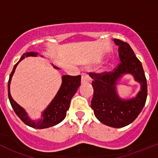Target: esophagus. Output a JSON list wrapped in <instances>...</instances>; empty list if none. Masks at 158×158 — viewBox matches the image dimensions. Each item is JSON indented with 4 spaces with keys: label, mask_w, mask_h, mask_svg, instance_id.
Instances as JSON below:
<instances>
[{
    "label": "esophagus",
    "mask_w": 158,
    "mask_h": 158,
    "mask_svg": "<svg viewBox=\"0 0 158 158\" xmlns=\"http://www.w3.org/2000/svg\"><path fill=\"white\" fill-rule=\"evenodd\" d=\"M90 81V77L86 73H82V83H86V82H89Z\"/></svg>",
    "instance_id": "1"
}]
</instances>
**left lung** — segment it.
Instances as JSON below:
<instances>
[{"label": "left lung", "mask_w": 158, "mask_h": 158, "mask_svg": "<svg viewBox=\"0 0 158 158\" xmlns=\"http://www.w3.org/2000/svg\"><path fill=\"white\" fill-rule=\"evenodd\" d=\"M114 41L119 47L121 62L111 72L89 73L94 89L91 107L102 123L112 128H122L133 122L144 108L148 95L147 79L141 63L130 45L118 39ZM125 73L133 74L142 85L137 96L128 100H121L115 89L117 81Z\"/></svg>", "instance_id": "left-lung-1"}]
</instances>
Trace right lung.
I'll list each match as a JSON object with an SVG mask.
<instances>
[{
    "mask_svg": "<svg viewBox=\"0 0 158 158\" xmlns=\"http://www.w3.org/2000/svg\"><path fill=\"white\" fill-rule=\"evenodd\" d=\"M36 55H37L36 52H33L23 53L21 58L20 59V60L14 66V69L11 72L8 80V98L14 112L20 118V120L23 123L26 124L28 126L31 127V128L41 129L54 126V125L60 123L66 118V111L69 108L71 98L75 95V93H76L81 84V76L80 75L76 76H63L62 77L63 78V82H62V85L60 87V90L57 92L55 98L52 99L50 104L49 105L47 109L43 112L42 118H41L40 120L36 121V122L31 121L28 118L27 114L24 111V109L20 107L11 97L10 92V85L11 78H12L16 67H17V64L20 63V61L23 60L25 57L34 56ZM54 67L56 69H58L56 66H54Z\"/></svg>",
    "mask_w": 158,
    "mask_h": 158,
    "instance_id": "1",
    "label": "right lung"
}]
</instances>
